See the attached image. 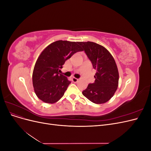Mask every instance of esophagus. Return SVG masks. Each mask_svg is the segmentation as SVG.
I'll return each mask as SVG.
<instances>
[{
  "label": "esophagus",
  "mask_w": 151,
  "mask_h": 151,
  "mask_svg": "<svg viewBox=\"0 0 151 151\" xmlns=\"http://www.w3.org/2000/svg\"><path fill=\"white\" fill-rule=\"evenodd\" d=\"M72 81L74 82V83H77V82H78V81H79V79L76 78V77H73V78H72Z\"/></svg>",
  "instance_id": "esophagus-1"
}]
</instances>
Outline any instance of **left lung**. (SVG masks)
<instances>
[{"mask_svg":"<svg viewBox=\"0 0 151 151\" xmlns=\"http://www.w3.org/2000/svg\"><path fill=\"white\" fill-rule=\"evenodd\" d=\"M96 70L94 83L83 94L91 102L103 104L110 99L118 88L119 73L113 57L102 45L94 42H78Z\"/></svg>","mask_w":151,"mask_h":151,"instance_id":"left-lung-1","label":"left lung"}]
</instances>
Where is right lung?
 <instances>
[{
  "mask_svg": "<svg viewBox=\"0 0 151 151\" xmlns=\"http://www.w3.org/2000/svg\"><path fill=\"white\" fill-rule=\"evenodd\" d=\"M83 51L78 42L58 40L45 48L36 62L33 85L36 95L42 101L53 104L64 94L71 82L59 74L65 62L77 52Z\"/></svg>",
  "mask_w": 151,
  "mask_h": 151,
  "instance_id": "add662e5",
  "label": "right lung"
}]
</instances>
